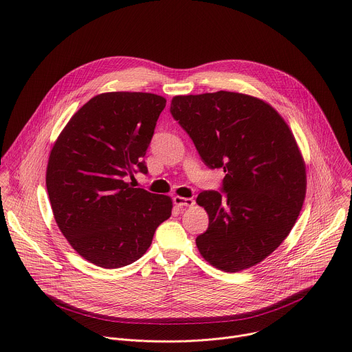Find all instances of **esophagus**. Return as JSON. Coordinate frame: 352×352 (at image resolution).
I'll return each mask as SVG.
<instances>
[{"label":"esophagus","mask_w":352,"mask_h":352,"mask_svg":"<svg viewBox=\"0 0 352 352\" xmlns=\"http://www.w3.org/2000/svg\"><path fill=\"white\" fill-rule=\"evenodd\" d=\"M174 204L178 206V208H189V206H193L195 205V200L192 197H182V196H174Z\"/></svg>","instance_id":"esophagus-1"}]
</instances>
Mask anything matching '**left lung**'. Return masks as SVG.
Listing matches in <instances>:
<instances>
[{"instance_id":"1","label":"left lung","mask_w":352,"mask_h":352,"mask_svg":"<svg viewBox=\"0 0 352 352\" xmlns=\"http://www.w3.org/2000/svg\"><path fill=\"white\" fill-rule=\"evenodd\" d=\"M170 113L204 163L226 173L221 192L196 197L209 214L196 238L200 255L230 273L255 266L287 238L305 199V164L292 132L272 106L234 91L175 96Z\"/></svg>"}]
</instances>
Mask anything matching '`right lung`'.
Instances as JSON below:
<instances>
[{"label":"right lung","mask_w":352,"mask_h":352,"mask_svg":"<svg viewBox=\"0 0 352 352\" xmlns=\"http://www.w3.org/2000/svg\"><path fill=\"white\" fill-rule=\"evenodd\" d=\"M166 98L153 93L98 94L69 120L50 153L45 186L54 219L76 252L117 269L133 263L171 216L166 195L133 188Z\"/></svg>","instance_id":"1"}]
</instances>
